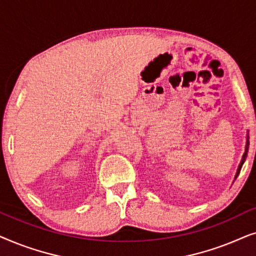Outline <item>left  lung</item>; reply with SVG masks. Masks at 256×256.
Wrapping results in <instances>:
<instances>
[{
  "mask_svg": "<svg viewBox=\"0 0 256 256\" xmlns=\"http://www.w3.org/2000/svg\"><path fill=\"white\" fill-rule=\"evenodd\" d=\"M248 146H250V141H248V135H247V142H246V148H244V156H242V160H241V162L239 164V168H238V171H236V178L239 176L240 174V170L241 168H242V164L244 160H246V157H247V152H248Z\"/></svg>",
  "mask_w": 256,
  "mask_h": 256,
  "instance_id": "left-lung-1",
  "label": "left lung"
}]
</instances>
